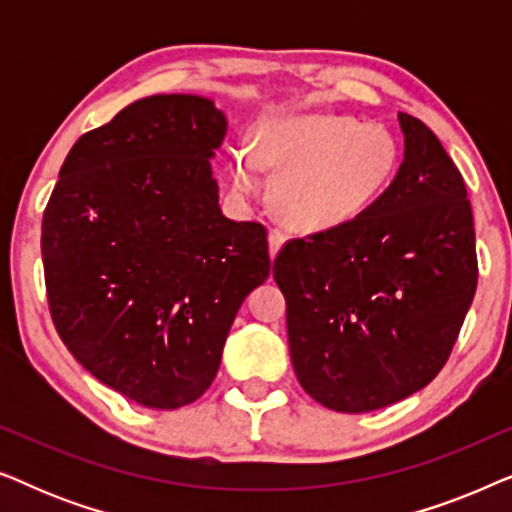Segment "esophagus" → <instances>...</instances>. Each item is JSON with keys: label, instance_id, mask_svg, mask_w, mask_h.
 I'll return each instance as SVG.
<instances>
[{"label": "esophagus", "instance_id": "1", "mask_svg": "<svg viewBox=\"0 0 512 512\" xmlns=\"http://www.w3.org/2000/svg\"><path fill=\"white\" fill-rule=\"evenodd\" d=\"M286 242V235L282 233V230H270V256L275 258L277 256V251L282 249V244Z\"/></svg>", "mask_w": 512, "mask_h": 512}]
</instances>
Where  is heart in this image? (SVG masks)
Returning <instances> with one entry per match:
<instances>
[{"mask_svg":"<svg viewBox=\"0 0 512 512\" xmlns=\"http://www.w3.org/2000/svg\"><path fill=\"white\" fill-rule=\"evenodd\" d=\"M401 167V146L382 123L347 114H289L263 121L247 153H235L230 174L242 193L275 186V209L286 226L321 233L366 214Z\"/></svg>","mask_w":512,"mask_h":512,"instance_id":"b5f03b06","label":"heart"}]
</instances>
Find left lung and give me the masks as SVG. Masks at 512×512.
Here are the masks:
<instances>
[{"mask_svg":"<svg viewBox=\"0 0 512 512\" xmlns=\"http://www.w3.org/2000/svg\"><path fill=\"white\" fill-rule=\"evenodd\" d=\"M398 121L405 160L389 191L347 226L289 240L272 268L300 387L338 412L424 389L450 359L478 286L464 177L419 118Z\"/></svg>","mask_w":512,"mask_h":512,"instance_id":"1","label":"left lung"}]
</instances>
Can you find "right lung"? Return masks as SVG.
<instances>
[{"label":"right lung","instance_id":"1","mask_svg":"<svg viewBox=\"0 0 512 512\" xmlns=\"http://www.w3.org/2000/svg\"><path fill=\"white\" fill-rule=\"evenodd\" d=\"M223 135L212 100L144 97L76 139L46 205L55 331L144 408L205 394L242 300L270 275L263 223L221 214L209 158Z\"/></svg>","mask_w":512,"mask_h":512}]
</instances>
